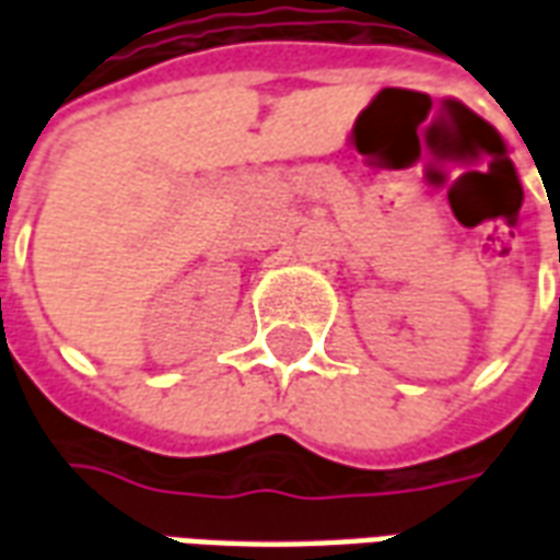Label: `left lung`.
<instances>
[{"label": "left lung", "instance_id": "obj_1", "mask_svg": "<svg viewBox=\"0 0 560 560\" xmlns=\"http://www.w3.org/2000/svg\"><path fill=\"white\" fill-rule=\"evenodd\" d=\"M558 315H560V300H558Z\"/></svg>", "mask_w": 560, "mask_h": 560}]
</instances>
